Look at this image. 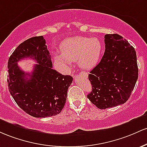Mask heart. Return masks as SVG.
<instances>
[{"mask_svg":"<svg viewBox=\"0 0 147 147\" xmlns=\"http://www.w3.org/2000/svg\"><path fill=\"white\" fill-rule=\"evenodd\" d=\"M61 55H55V60L63 67H69L71 61H78L79 67L89 70L95 67L99 61L102 44L96 37H70L63 41L60 46Z\"/></svg>","mask_w":147,"mask_h":147,"instance_id":"heart-1","label":"heart"}]
</instances>
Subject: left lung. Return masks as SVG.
<instances>
[{
	"mask_svg": "<svg viewBox=\"0 0 147 147\" xmlns=\"http://www.w3.org/2000/svg\"><path fill=\"white\" fill-rule=\"evenodd\" d=\"M104 55L89 74L92 90L87 98L99 109L123 104L138 78L135 49L117 34L105 35Z\"/></svg>",
	"mask_w": 147,
	"mask_h": 147,
	"instance_id": "left-lung-1",
	"label": "left lung"
}]
</instances>
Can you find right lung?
<instances>
[{"label":"right lung","instance_id":"right-lung-1","mask_svg":"<svg viewBox=\"0 0 147 147\" xmlns=\"http://www.w3.org/2000/svg\"><path fill=\"white\" fill-rule=\"evenodd\" d=\"M30 57L38 63L32 73L24 72L17 62ZM8 88L16 104L34 117L55 116L62 111L73 78L53 69L43 36L31 37L12 53L7 63Z\"/></svg>","mask_w":147,"mask_h":147}]
</instances>
